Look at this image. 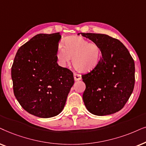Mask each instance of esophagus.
I'll return each instance as SVG.
<instances>
[{
	"mask_svg": "<svg viewBox=\"0 0 146 146\" xmlns=\"http://www.w3.org/2000/svg\"><path fill=\"white\" fill-rule=\"evenodd\" d=\"M73 76H74L75 81H79L81 79V75L80 74H78V73H73Z\"/></svg>",
	"mask_w": 146,
	"mask_h": 146,
	"instance_id": "esophagus-1",
	"label": "esophagus"
}]
</instances>
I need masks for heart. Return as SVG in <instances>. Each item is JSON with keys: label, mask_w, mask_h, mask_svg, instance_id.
I'll list each match as a JSON object with an SVG mask.
<instances>
[{"label": "heart", "mask_w": 146, "mask_h": 146, "mask_svg": "<svg viewBox=\"0 0 146 146\" xmlns=\"http://www.w3.org/2000/svg\"><path fill=\"white\" fill-rule=\"evenodd\" d=\"M101 50L98 44L79 36H71L64 40L56 53L57 62L61 67L69 65L73 57V64L79 71L90 72L100 61Z\"/></svg>", "instance_id": "heart-1"}]
</instances>
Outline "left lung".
Masks as SVG:
<instances>
[{"label": "left lung", "instance_id": "8db88e82", "mask_svg": "<svg viewBox=\"0 0 146 146\" xmlns=\"http://www.w3.org/2000/svg\"><path fill=\"white\" fill-rule=\"evenodd\" d=\"M80 33H79V35ZM98 44L102 57L94 69L82 75L83 100L93 115L115 113L123 108L135 84L133 59L121 42L104 34L81 33Z\"/></svg>", "mask_w": 146, "mask_h": 146}]
</instances>
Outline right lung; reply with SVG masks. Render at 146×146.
Returning a JSON list of instances; mask_svg holds the SVG:
<instances>
[{
	"mask_svg": "<svg viewBox=\"0 0 146 146\" xmlns=\"http://www.w3.org/2000/svg\"><path fill=\"white\" fill-rule=\"evenodd\" d=\"M61 38L59 33L36 35L19 48L13 61L15 98L25 111L36 117L59 114L74 84L73 73L57 63Z\"/></svg>",
	"mask_w": 146,
	"mask_h": 146,
	"instance_id": "add662e5",
	"label": "right lung"
}]
</instances>
